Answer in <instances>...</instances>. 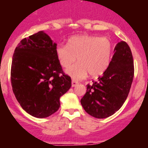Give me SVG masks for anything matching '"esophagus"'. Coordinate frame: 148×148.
<instances>
[{
	"instance_id": "obj_1",
	"label": "esophagus",
	"mask_w": 148,
	"mask_h": 148,
	"mask_svg": "<svg viewBox=\"0 0 148 148\" xmlns=\"http://www.w3.org/2000/svg\"><path fill=\"white\" fill-rule=\"evenodd\" d=\"M78 84V82H76V81H75V80H73L72 81V87H75V86H76Z\"/></svg>"
}]
</instances>
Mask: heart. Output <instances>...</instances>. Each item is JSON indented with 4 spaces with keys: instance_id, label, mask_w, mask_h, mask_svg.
<instances>
[{
    "instance_id": "heart-1",
    "label": "heart",
    "mask_w": 148,
    "mask_h": 148,
    "mask_svg": "<svg viewBox=\"0 0 148 148\" xmlns=\"http://www.w3.org/2000/svg\"><path fill=\"white\" fill-rule=\"evenodd\" d=\"M113 54V44L108 38L95 35H78L70 38L67 45L56 48V55L63 67L67 68L78 60V63L68 68L66 73L74 80L90 76H100L107 70Z\"/></svg>"
}]
</instances>
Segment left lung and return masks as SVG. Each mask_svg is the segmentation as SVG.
Returning a JSON list of instances; mask_svg holds the SVG:
<instances>
[{
	"instance_id": "1",
	"label": "left lung",
	"mask_w": 148,
	"mask_h": 148,
	"mask_svg": "<svg viewBox=\"0 0 148 148\" xmlns=\"http://www.w3.org/2000/svg\"><path fill=\"white\" fill-rule=\"evenodd\" d=\"M134 76V65L130 47L125 41L116 44L114 55L103 75L92 85L81 104L90 116L104 119L114 114L127 99Z\"/></svg>"
}]
</instances>
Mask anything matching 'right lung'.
<instances>
[{"label": "right lung", "instance_id": "right-lung-1", "mask_svg": "<svg viewBox=\"0 0 148 148\" xmlns=\"http://www.w3.org/2000/svg\"><path fill=\"white\" fill-rule=\"evenodd\" d=\"M57 44L40 31L21 40L12 56L13 92L24 110L47 118L60 108V98L71 87L56 55Z\"/></svg>", "mask_w": 148, "mask_h": 148}]
</instances>
